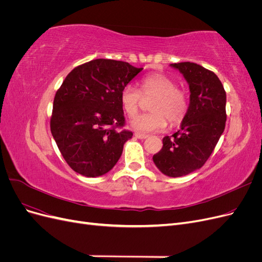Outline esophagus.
I'll return each instance as SVG.
<instances>
[{"instance_id": "obj_1", "label": "esophagus", "mask_w": 262, "mask_h": 262, "mask_svg": "<svg viewBox=\"0 0 262 262\" xmlns=\"http://www.w3.org/2000/svg\"><path fill=\"white\" fill-rule=\"evenodd\" d=\"M134 137H136V138H138V139H141V140H143V139H146V138H148V136H147V134H143V133H139V132H136V133H134Z\"/></svg>"}]
</instances>
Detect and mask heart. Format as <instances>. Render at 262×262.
<instances>
[{
    "label": "heart",
    "mask_w": 262,
    "mask_h": 262,
    "mask_svg": "<svg viewBox=\"0 0 262 262\" xmlns=\"http://www.w3.org/2000/svg\"><path fill=\"white\" fill-rule=\"evenodd\" d=\"M143 96H153L149 109L152 113L141 114L131 120V126L141 132H155L167 125L180 122L187 114L188 102L185 93L176 89L171 78L160 73L145 76L141 82ZM142 95L133 86H125L120 93V104L123 112L132 117L137 114Z\"/></svg>",
    "instance_id": "obj_1"
}]
</instances>
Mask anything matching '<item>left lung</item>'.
I'll list each match as a JSON object with an SVG mask.
<instances>
[{
	"label": "left lung",
	"instance_id": "obj_1",
	"mask_svg": "<svg viewBox=\"0 0 262 262\" xmlns=\"http://www.w3.org/2000/svg\"><path fill=\"white\" fill-rule=\"evenodd\" d=\"M184 75L190 90L187 114L180 129L163 139V147L153 156L164 175L181 177L201 168L224 132L226 93L212 71L192 62L170 64Z\"/></svg>",
	"mask_w": 262,
	"mask_h": 262
}]
</instances>
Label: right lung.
I'll return each mask as SVG.
<instances>
[{
    "instance_id": "obj_1",
    "label": "right lung",
    "mask_w": 262,
    "mask_h": 262,
    "mask_svg": "<svg viewBox=\"0 0 262 262\" xmlns=\"http://www.w3.org/2000/svg\"><path fill=\"white\" fill-rule=\"evenodd\" d=\"M143 68L96 59L73 69L54 96L52 137L66 162L85 177L107 173L133 136L124 125L120 93Z\"/></svg>"
}]
</instances>
